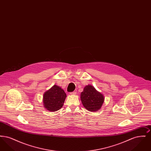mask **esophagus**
Instances as JSON below:
<instances>
[{
  "mask_svg": "<svg viewBox=\"0 0 151 151\" xmlns=\"http://www.w3.org/2000/svg\"><path fill=\"white\" fill-rule=\"evenodd\" d=\"M76 94V91H74V92H72L71 93H70L71 95H74V94Z\"/></svg>",
  "mask_w": 151,
  "mask_h": 151,
  "instance_id": "34e87169",
  "label": "esophagus"
}]
</instances>
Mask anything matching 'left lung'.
<instances>
[{
    "instance_id": "left-lung-1",
    "label": "left lung",
    "mask_w": 151,
    "mask_h": 151,
    "mask_svg": "<svg viewBox=\"0 0 151 151\" xmlns=\"http://www.w3.org/2000/svg\"><path fill=\"white\" fill-rule=\"evenodd\" d=\"M80 99L86 109L91 112H96L102 107L104 102V96L93 86L88 85L81 93Z\"/></svg>"
}]
</instances>
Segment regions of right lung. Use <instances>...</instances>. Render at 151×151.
Returning a JSON list of instances; mask_svg holds the SVG:
<instances>
[{
    "label": "right lung",
    "mask_w": 151,
    "mask_h": 151,
    "mask_svg": "<svg viewBox=\"0 0 151 151\" xmlns=\"http://www.w3.org/2000/svg\"><path fill=\"white\" fill-rule=\"evenodd\" d=\"M66 97L64 90L54 85L43 94V106L49 111H56L63 106Z\"/></svg>",
    "instance_id": "obj_1"
}]
</instances>
